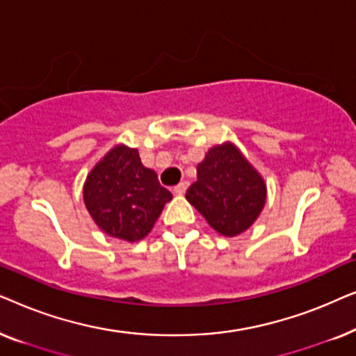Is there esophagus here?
<instances>
[{
  "mask_svg": "<svg viewBox=\"0 0 356 356\" xmlns=\"http://www.w3.org/2000/svg\"><path fill=\"white\" fill-rule=\"evenodd\" d=\"M188 186H189V181H186V179H183L181 183L179 184H177V186H175V189L173 191L177 193V194H179V196H181V194H184L186 193V189H188Z\"/></svg>",
  "mask_w": 356,
  "mask_h": 356,
  "instance_id": "34e87169",
  "label": "esophagus"
}]
</instances>
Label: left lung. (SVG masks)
<instances>
[{
    "label": "left lung",
    "mask_w": 356,
    "mask_h": 356,
    "mask_svg": "<svg viewBox=\"0 0 356 356\" xmlns=\"http://www.w3.org/2000/svg\"><path fill=\"white\" fill-rule=\"evenodd\" d=\"M267 188L257 170L232 143L216 145L197 165L186 199L223 236H236L259 217Z\"/></svg>",
    "instance_id": "obj_1"
}]
</instances>
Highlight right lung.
I'll use <instances>...</instances> for the list:
<instances>
[{
    "instance_id": "add662e5",
    "label": "right lung",
    "mask_w": 356,
    "mask_h": 356,
    "mask_svg": "<svg viewBox=\"0 0 356 356\" xmlns=\"http://www.w3.org/2000/svg\"><path fill=\"white\" fill-rule=\"evenodd\" d=\"M172 197L157 173L140 162L138 149L123 144L115 145L84 183V202L97 227L129 243L149 235Z\"/></svg>"
}]
</instances>
